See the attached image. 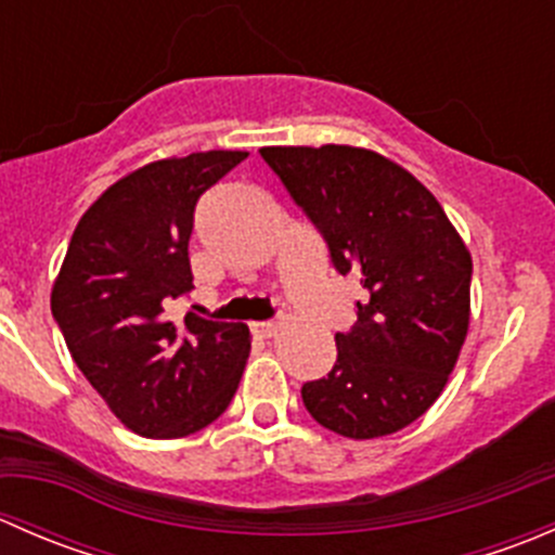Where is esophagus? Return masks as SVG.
<instances>
[{
  "label": "esophagus",
  "instance_id": "obj_1",
  "mask_svg": "<svg viewBox=\"0 0 555 555\" xmlns=\"http://www.w3.org/2000/svg\"><path fill=\"white\" fill-rule=\"evenodd\" d=\"M251 333L257 338H273L279 333V322H251Z\"/></svg>",
  "mask_w": 555,
  "mask_h": 555
}]
</instances>
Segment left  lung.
I'll use <instances>...</instances> for the list:
<instances>
[{
  "mask_svg": "<svg viewBox=\"0 0 555 555\" xmlns=\"http://www.w3.org/2000/svg\"><path fill=\"white\" fill-rule=\"evenodd\" d=\"M340 276L367 298L335 333L338 360L306 382V411L330 433L371 440L416 422L440 397L469 324L473 260L433 193L371 150L262 147Z\"/></svg>",
  "mask_w": 555,
  "mask_h": 555,
  "instance_id": "left-lung-1",
  "label": "left lung"
}]
</instances>
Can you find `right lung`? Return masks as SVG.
Returning a JSON list of instances; mask_svg holds the SVG:
<instances>
[{
	"label": "right lung",
	"mask_w": 555,
	"mask_h": 555,
	"mask_svg": "<svg viewBox=\"0 0 555 555\" xmlns=\"http://www.w3.org/2000/svg\"><path fill=\"white\" fill-rule=\"evenodd\" d=\"M246 158L209 150L128 173L82 215L50 295L72 360L109 411L144 438L209 427L236 395L249 327L166 306L193 289L195 204Z\"/></svg>",
	"instance_id": "obj_1"
}]
</instances>
